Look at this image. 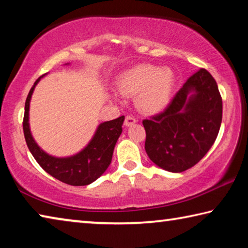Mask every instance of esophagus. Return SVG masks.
Returning <instances> with one entry per match:
<instances>
[{"mask_svg":"<svg viewBox=\"0 0 248 248\" xmlns=\"http://www.w3.org/2000/svg\"><path fill=\"white\" fill-rule=\"evenodd\" d=\"M137 123V119L134 118V117H132V116H127L125 117V119H124V125L125 127H130V125H132V124H134Z\"/></svg>","mask_w":248,"mask_h":248,"instance_id":"1","label":"esophagus"}]
</instances>
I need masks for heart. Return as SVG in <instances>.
<instances>
[{
    "label": "heart",
    "instance_id": "obj_1",
    "mask_svg": "<svg viewBox=\"0 0 248 248\" xmlns=\"http://www.w3.org/2000/svg\"><path fill=\"white\" fill-rule=\"evenodd\" d=\"M175 85V77L170 68L153 64H138L125 70L118 78L121 94L137 95V105L145 114H157L170 100ZM116 98V95H112Z\"/></svg>",
    "mask_w": 248,
    "mask_h": 248
}]
</instances>
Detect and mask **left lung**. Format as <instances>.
Wrapping results in <instances>:
<instances>
[{
  "label": "left lung",
  "mask_w": 248,
  "mask_h": 248,
  "mask_svg": "<svg viewBox=\"0 0 248 248\" xmlns=\"http://www.w3.org/2000/svg\"><path fill=\"white\" fill-rule=\"evenodd\" d=\"M222 98L216 79L200 69L187 79L164 111L142 124L145 151L155 165L182 173L202 158L219 133Z\"/></svg>",
  "instance_id": "8db88e82"
}]
</instances>
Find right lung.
I'll return each instance as SVG.
<instances>
[{
    "label": "right lung",
    "mask_w": 248,
    "mask_h": 248,
    "mask_svg": "<svg viewBox=\"0 0 248 248\" xmlns=\"http://www.w3.org/2000/svg\"><path fill=\"white\" fill-rule=\"evenodd\" d=\"M45 75L33 84L25 103L23 121L25 140L37 163L52 177L72 186H86L99 178L110 165L117 140L123 132L124 116L99 124L91 141L77 154L65 157L48 154L37 144L29 127V105L31 95L36 85Z\"/></svg>",
    "instance_id": "right-lung-1"
}]
</instances>
